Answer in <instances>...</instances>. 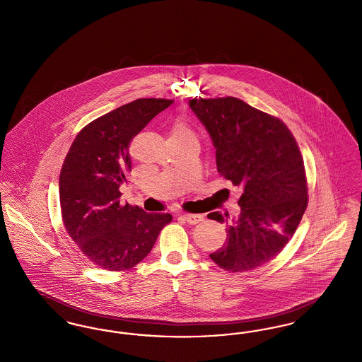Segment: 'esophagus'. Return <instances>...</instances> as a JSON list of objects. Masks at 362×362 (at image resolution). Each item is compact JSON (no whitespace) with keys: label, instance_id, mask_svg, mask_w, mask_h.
I'll return each mask as SVG.
<instances>
[{"label":"esophagus","instance_id":"esophagus-1","mask_svg":"<svg viewBox=\"0 0 362 362\" xmlns=\"http://www.w3.org/2000/svg\"><path fill=\"white\" fill-rule=\"evenodd\" d=\"M180 218H183L189 225L199 224L201 221H204V216L201 214H182Z\"/></svg>","mask_w":362,"mask_h":362}]
</instances>
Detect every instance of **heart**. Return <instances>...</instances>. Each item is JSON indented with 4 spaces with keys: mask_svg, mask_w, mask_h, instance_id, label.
I'll use <instances>...</instances> for the list:
<instances>
[{
    "mask_svg": "<svg viewBox=\"0 0 362 362\" xmlns=\"http://www.w3.org/2000/svg\"><path fill=\"white\" fill-rule=\"evenodd\" d=\"M183 136H189V130L183 123H179L173 130V137H183Z\"/></svg>",
    "mask_w": 362,
    "mask_h": 362,
    "instance_id": "obj_1",
    "label": "heart"
}]
</instances>
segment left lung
I'll return each instance as SVG.
<instances>
[{
  "mask_svg": "<svg viewBox=\"0 0 362 362\" xmlns=\"http://www.w3.org/2000/svg\"><path fill=\"white\" fill-rule=\"evenodd\" d=\"M189 104L213 141L217 171L243 189L236 217L209 214L226 225V243L209 257L230 273L254 270L284 250L307 209L301 152L284 122L240 99Z\"/></svg>",
  "mask_w": 362,
  "mask_h": 362,
  "instance_id": "left-lung-1",
  "label": "left lung"
}]
</instances>
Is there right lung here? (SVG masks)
<instances>
[{
  "label": "right lung",
  "mask_w": 362,
  "mask_h": 362,
  "mask_svg": "<svg viewBox=\"0 0 362 362\" xmlns=\"http://www.w3.org/2000/svg\"><path fill=\"white\" fill-rule=\"evenodd\" d=\"M173 100L137 99L90 122L74 138L59 175L62 220L70 238L108 272L134 267L153 248L168 213L122 205L124 173L132 171V139Z\"/></svg>",
  "instance_id": "right-lung-1"
}]
</instances>
